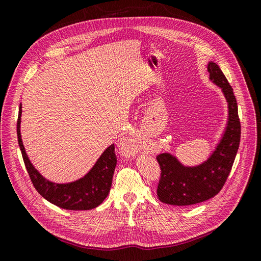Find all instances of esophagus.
I'll list each match as a JSON object with an SVG mask.
<instances>
[{"mask_svg": "<svg viewBox=\"0 0 261 261\" xmlns=\"http://www.w3.org/2000/svg\"><path fill=\"white\" fill-rule=\"evenodd\" d=\"M123 147H125V149L127 150L129 153L133 154L138 150V143H137L136 139H129V140L126 141Z\"/></svg>", "mask_w": 261, "mask_h": 261, "instance_id": "obj_1", "label": "esophagus"}]
</instances>
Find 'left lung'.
Instances as JSON below:
<instances>
[{
  "mask_svg": "<svg viewBox=\"0 0 261 261\" xmlns=\"http://www.w3.org/2000/svg\"><path fill=\"white\" fill-rule=\"evenodd\" d=\"M209 80L222 91L227 103V121L215 149L206 160L195 165L181 163L170 152L156 156L161 168L158 197L172 206H191L215 197L230 174L241 140V123L238 102L222 70L218 64L208 63Z\"/></svg>",
  "mask_w": 261,
  "mask_h": 261,
  "instance_id": "obj_1",
  "label": "left lung"
}]
</instances>
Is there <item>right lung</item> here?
<instances>
[{
  "mask_svg": "<svg viewBox=\"0 0 261 261\" xmlns=\"http://www.w3.org/2000/svg\"><path fill=\"white\" fill-rule=\"evenodd\" d=\"M21 103L17 120V138L23 162L31 181L44 199L66 210H90L98 207L107 198L112 185V178L116 167L114 145H110L92 168L86 174L73 181L55 183L44 177L31 163L22 144L20 134Z\"/></svg>",
  "mask_w": 261,
  "mask_h": 261,
  "instance_id": "obj_1",
  "label": "right lung"
}]
</instances>
